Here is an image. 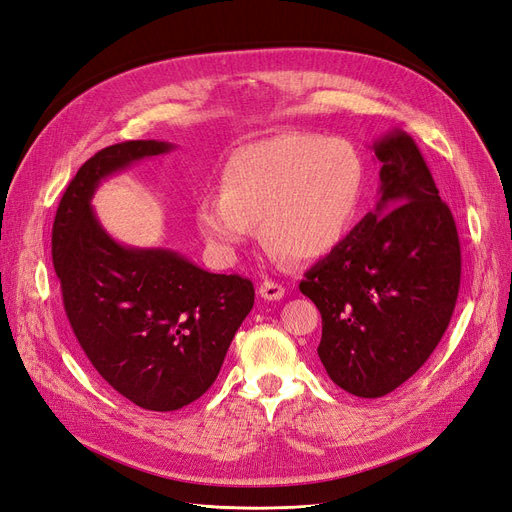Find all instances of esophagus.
Here are the masks:
<instances>
[{
	"instance_id": "1",
	"label": "esophagus",
	"mask_w": 512,
	"mask_h": 512,
	"mask_svg": "<svg viewBox=\"0 0 512 512\" xmlns=\"http://www.w3.org/2000/svg\"><path fill=\"white\" fill-rule=\"evenodd\" d=\"M259 295L268 301H278L285 297V287L278 285V282H274V280H266V282H261Z\"/></svg>"
}]
</instances>
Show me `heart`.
Here are the masks:
<instances>
[{
	"mask_svg": "<svg viewBox=\"0 0 512 512\" xmlns=\"http://www.w3.org/2000/svg\"><path fill=\"white\" fill-rule=\"evenodd\" d=\"M363 194L365 162L350 141L282 132L234 151L221 194L198 200L196 223L223 259H232L259 223L276 257L314 261L346 238Z\"/></svg>",
	"mask_w": 512,
	"mask_h": 512,
	"instance_id": "obj_1",
	"label": "heart"
}]
</instances>
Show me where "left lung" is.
<instances>
[{
  "label": "left lung",
  "mask_w": 512,
  "mask_h": 512,
  "mask_svg": "<svg viewBox=\"0 0 512 512\" xmlns=\"http://www.w3.org/2000/svg\"><path fill=\"white\" fill-rule=\"evenodd\" d=\"M380 200L299 282L323 316L318 356L331 380L377 399L439 346L460 289V240L422 151L394 128L373 145Z\"/></svg>",
  "instance_id": "8db88e82"
}]
</instances>
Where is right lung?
Instances as JSON below:
<instances>
[{"label":"right lung","mask_w":512,"mask_h":512,"mask_svg":"<svg viewBox=\"0 0 512 512\" xmlns=\"http://www.w3.org/2000/svg\"><path fill=\"white\" fill-rule=\"evenodd\" d=\"M175 149L124 141L82 164L52 227V263L71 329L103 380L135 405L175 411L217 380L255 304L253 282L211 274L177 251L111 238L92 208L101 181Z\"/></svg>","instance_id":"1"}]
</instances>
